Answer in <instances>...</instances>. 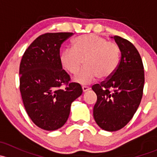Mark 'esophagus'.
Returning <instances> with one entry per match:
<instances>
[{"mask_svg": "<svg viewBox=\"0 0 157 157\" xmlns=\"http://www.w3.org/2000/svg\"><path fill=\"white\" fill-rule=\"evenodd\" d=\"M82 90H83V93H86V92H87L90 90V88L87 87V86H82Z\"/></svg>", "mask_w": 157, "mask_h": 157, "instance_id": "esophagus-1", "label": "esophagus"}]
</instances>
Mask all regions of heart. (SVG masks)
<instances>
[{"instance_id":"1","label":"heart","mask_w":157,"mask_h":157,"mask_svg":"<svg viewBox=\"0 0 157 157\" xmlns=\"http://www.w3.org/2000/svg\"><path fill=\"white\" fill-rule=\"evenodd\" d=\"M120 50L115 42H108L96 34L79 36L73 41L72 49H65L60 60L63 67L70 74H77L74 81L80 84H90L98 77L106 80L116 71L119 64Z\"/></svg>"}]
</instances>
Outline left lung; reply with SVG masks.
<instances>
[{"label":"left lung","instance_id":"left-lung-1","mask_svg":"<svg viewBox=\"0 0 157 157\" xmlns=\"http://www.w3.org/2000/svg\"><path fill=\"white\" fill-rule=\"evenodd\" d=\"M115 39L121 52V60L113 75L92 90L97 96L93 117L99 128L116 131L131 121L143 96L144 71L138 51L131 42L120 36Z\"/></svg>","mask_w":157,"mask_h":157}]
</instances>
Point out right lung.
I'll use <instances>...</instances> for the list:
<instances>
[{
  "label": "right lung",
  "instance_id": "1",
  "mask_svg": "<svg viewBox=\"0 0 157 157\" xmlns=\"http://www.w3.org/2000/svg\"><path fill=\"white\" fill-rule=\"evenodd\" d=\"M72 33H45L26 50L20 66V90L32 121L45 131L61 128L68 119L71 103L81 96V86L70 83L60 60V48ZM67 83L64 90L59 87Z\"/></svg>",
  "mask_w": 157,
  "mask_h": 157
}]
</instances>
